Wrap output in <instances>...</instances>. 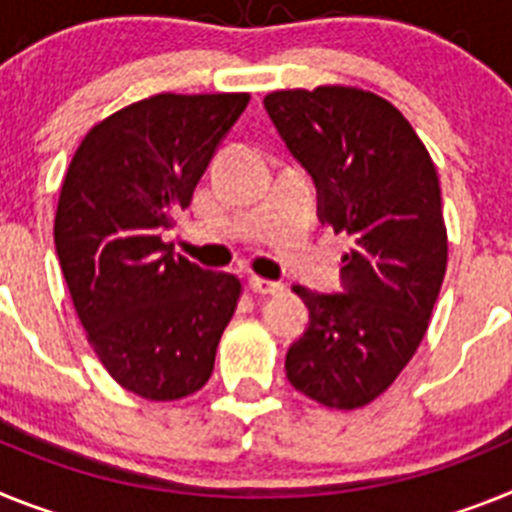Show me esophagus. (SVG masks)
I'll return each mask as SVG.
<instances>
[{"label": "esophagus", "instance_id": "34e87169", "mask_svg": "<svg viewBox=\"0 0 512 512\" xmlns=\"http://www.w3.org/2000/svg\"><path fill=\"white\" fill-rule=\"evenodd\" d=\"M250 291L262 293V296H273V293H281L283 286H281V283H275V281H265V278H260V275H252Z\"/></svg>", "mask_w": 512, "mask_h": 512}]
</instances>
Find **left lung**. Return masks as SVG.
<instances>
[{
  "instance_id": "left-lung-1",
  "label": "left lung",
  "mask_w": 512,
  "mask_h": 512,
  "mask_svg": "<svg viewBox=\"0 0 512 512\" xmlns=\"http://www.w3.org/2000/svg\"><path fill=\"white\" fill-rule=\"evenodd\" d=\"M262 102L317 185L319 221L353 242L342 293L293 286L309 327L288 348L286 376L330 410H358L428 332L448 262L438 172L410 121L373 92L327 84Z\"/></svg>"
}]
</instances>
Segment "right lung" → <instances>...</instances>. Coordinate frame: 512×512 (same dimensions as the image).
<instances>
[{
	"mask_svg": "<svg viewBox=\"0 0 512 512\" xmlns=\"http://www.w3.org/2000/svg\"><path fill=\"white\" fill-rule=\"evenodd\" d=\"M247 102V92L133 102L90 128L61 185L53 242L79 322L110 376L149 402L206 386L242 296L237 275L175 255L162 231Z\"/></svg>",
	"mask_w": 512,
	"mask_h": 512,
	"instance_id": "add662e5",
	"label": "right lung"
}]
</instances>
